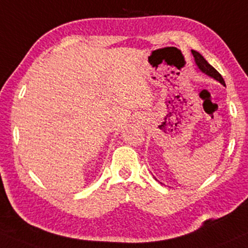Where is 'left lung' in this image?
<instances>
[{
	"instance_id": "obj_1",
	"label": "left lung",
	"mask_w": 248,
	"mask_h": 248,
	"mask_svg": "<svg viewBox=\"0 0 248 248\" xmlns=\"http://www.w3.org/2000/svg\"><path fill=\"white\" fill-rule=\"evenodd\" d=\"M192 54H193L194 56V61H195V64L198 65V68L201 70L203 73H206L207 76H209V77H212L215 79V80H217L221 82L222 85H224L225 86V82H224V79L221 75H219L218 71L216 69H214L210 64L207 62L206 60L203 59V56L201 55L200 53H198V51L195 50H192Z\"/></svg>"
}]
</instances>
